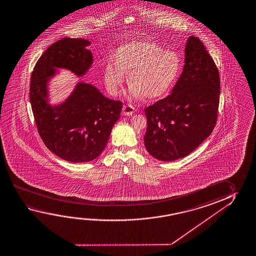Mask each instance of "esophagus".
<instances>
[{
  "label": "esophagus",
  "mask_w": 256,
  "mask_h": 256,
  "mask_svg": "<svg viewBox=\"0 0 256 256\" xmlns=\"http://www.w3.org/2000/svg\"><path fill=\"white\" fill-rule=\"evenodd\" d=\"M134 106L131 104H126L123 106V109H122V112H123V114L124 115H126V116H130V115H132L133 112H134Z\"/></svg>",
  "instance_id": "esophagus-1"
}]
</instances>
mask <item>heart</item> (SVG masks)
I'll return each mask as SVG.
<instances>
[{"instance_id": "obj_1", "label": "heart", "mask_w": 256, "mask_h": 256, "mask_svg": "<svg viewBox=\"0 0 256 256\" xmlns=\"http://www.w3.org/2000/svg\"><path fill=\"white\" fill-rule=\"evenodd\" d=\"M180 70V59L175 52L164 50L154 42H130L120 49L117 60L107 63L105 84L112 94H117L126 72L131 96L155 99L170 89Z\"/></svg>"}]
</instances>
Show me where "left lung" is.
Wrapping results in <instances>:
<instances>
[{
  "instance_id": "left-lung-1",
  "label": "left lung",
  "mask_w": 256,
  "mask_h": 256,
  "mask_svg": "<svg viewBox=\"0 0 256 256\" xmlns=\"http://www.w3.org/2000/svg\"><path fill=\"white\" fill-rule=\"evenodd\" d=\"M183 72L170 96L144 110V146L155 159L172 162L191 154L212 134L218 118L220 80L204 42L190 36Z\"/></svg>"
}]
</instances>
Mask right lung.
I'll return each instance as SVG.
<instances>
[{
  "instance_id": "right-lung-1",
  "label": "right lung",
  "mask_w": 256,
  "mask_h": 256,
  "mask_svg": "<svg viewBox=\"0 0 256 256\" xmlns=\"http://www.w3.org/2000/svg\"><path fill=\"white\" fill-rule=\"evenodd\" d=\"M89 44L86 39L68 38L52 44L36 63L30 80V104L42 142L58 157L72 162H91L101 154L123 104L82 82L62 104H47L46 83L54 68L84 75L92 62V52L86 48Z\"/></svg>"
}]
</instances>
